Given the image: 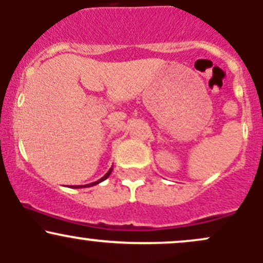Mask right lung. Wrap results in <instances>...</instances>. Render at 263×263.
Wrapping results in <instances>:
<instances>
[{"instance_id": "1", "label": "right lung", "mask_w": 263, "mask_h": 263, "mask_svg": "<svg viewBox=\"0 0 263 263\" xmlns=\"http://www.w3.org/2000/svg\"><path fill=\"white\" fill-rule=\"evenodd\" d=\"M112 171H113V166L112 168L109 169V171H108V173L105 174L104 177H102V178L99 179V181H97V182H92V183H89V184H85V185H71V187L72 188H86V187H92V185H95V184H98V183H100V182H103V181H105V179L108 178V177L110 176V173H112Z\"/></svg>"}]
</instances>
